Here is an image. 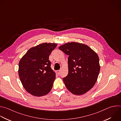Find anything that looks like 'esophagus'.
Returning <instances> with one entry per match:
<instances>
[{"label":"esophagus","instance_id":"obj_1","mask_svg":"<svg viewBox=\"0 0 121 121\" xmlns=\"http://www.w3.org/2000/svg\"><path fill=\"white\" fill-rule=\"evenodd\" d=\"M56 74H59V73H60V70H57V71H56Z\"/></svg>","mask_w":121,"mask_h":121}]
</instances>
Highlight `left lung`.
<instances>
[{
	"label": "left lung",
	"mask_w": 121,
	"mask_h": 121,
	"mask_svg": "<svg viewBox=\"0 0 121 121\" xmlns=\"http://www.w3.org/2000/svg\"><path fill=\"white\" fill-rule=\"evenodd\" d=\"M59 49L68 55L67 75L63 78L67 89L73 95L87 93L94 86L100 72L97 54L88 46L67 43Z\"/></svg>",
	"instance_id": "1"
}]
</instances>
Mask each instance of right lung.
<instances>
[{
  "instance_id": "obj_1",
  "label": "right lung",
  "mask_w": 121,
  "mask_h": 121,
  "mask_svg": "<svg viewBox=\"0 0 121 121\" xmlns=\"http://www.w3.org/2000/svg\"><path fill=\"white\" fill-rule=\"evenodd\" d=\"M56 43H44L29 49L19 62L18 74L25 90L34 96H42L51 91L56 73L49 56Z\"/></svg>"
}]
</instances>
